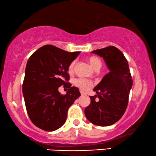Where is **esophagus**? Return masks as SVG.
<instances>
[{
    "instance_id": "obj_1",
    "label": "esophagus",
    "mask_w": 156,
    "mask_h": 156,
    "mask_svg": "<svg viewBox=\"0 0 156 156\" xmlns=\"http://www.w3.org/2000/svg\"><path fill=\"white\" fill-rule=\"evenodd\" d=\"M80 93H81V94H82V95H83V94H85V93H84V92H83V91H82V90L80 91Z\"/></svg>"
}]
</instances>
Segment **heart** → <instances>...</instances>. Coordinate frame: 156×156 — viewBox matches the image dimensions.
Masks as SVG:
<instances>
[{
    "instance_id": "b5f03b06",
    "label": "heart",
    "mask_w": 156,
    "mask_h": 156,
    "mask_svg": "<svg viewBox=\"0 0 156 156\" xmlns=\"http://www.w3.org/2000/svg\"><path fill=\"white\" fill-rule=\"evenodd\" d=\"M87 62L90 64V66H92L93 69L96 70L98 69H100L101 66H102L101 60L97 56H90L87 57ZM74 65H75V61H73L69 64L68 72L69 74H72L73 72ZM74 84L84 91L89 90L92 87V82L87 80H84V79H77V80L74 81Z\"/></svg>"
}]
</instances>
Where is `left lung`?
Segmentation results:
<instances>
[{"label": "left lung", "instance_id": "obj_1", "mask_svg": "<svg viewBox=\"0 0 156 156\" xmlns=\"http://www.w3.org/2000/svg\"><path fill=\"white\" fill-rule=\"evenodd\" d=\"M92 53L104 58L110 72L94 88L98 94L90 96V104L84 110L87 120L99 126H109L120 120L126 110L133 80L128 62L122 52L110 46ZM99 101L96 102L95 98Z\"/></svg>", "mask_w": 156, "mask_h": 156}]
</instances>
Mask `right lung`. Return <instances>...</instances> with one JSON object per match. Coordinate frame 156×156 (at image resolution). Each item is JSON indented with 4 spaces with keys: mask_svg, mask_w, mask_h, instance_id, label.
<instances>
[{
    "mask_svg": "<svg viewBox=\"0 0 156 156\" xmlns=\"http://www.w3.org/2000/svg\"><path fill=\"white\" fill-rule=\"evenodd\" d=\"M80 51L68 52L45 45L28 60L23 83V94L31 122L45 131H54L65 123L68 109L80 97L79 89L68 82V66ZM68 89L63 96L59 86Z\"/></svg>",
    "mask_w": 156,
    "mask_h": 156,
    "instance_id": "obj_1",
    "label": "right lung"
}]
</instances>
